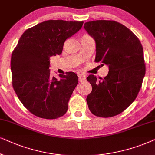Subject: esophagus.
I'll list each match as a JSON object with an SVG mask.
<instances>
[{"label": "esophagus", "mask_w": 155, "mask_h": 155, "mask_svg": "<svg viewBox=\"0 0 155 155\" xmlns=\"http://www.w3.org/2000/svg\"><path fill=\"white\" fill-rule=\"evenodd\" d=\"M78 78H79V81H85V79H86V77H85V76L84 75V74H79V75H78Z\"/></svg>", "instance_id": "1"}]
</instances>
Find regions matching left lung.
Instances as JSON below:
<instances>
[{"mask_svg": "<svg viewBox=\"0 0 155 155\" xmlns=\"http://www.w3.org/2000/svg\"><path fill=\"white\" fill-rule=\"evenodd\" d=\"M84 29L95 40L96 62L108 66L104 79L91 74L92 91L86 98L96 116L113 117L124 111L137 97L145 74L142 44L134 33L113 20H94Z\"/></svg>", "mask_w": 155, "mask_h": 155, "instance_id": "obj_1", "label": "left lung"}]
</instances>
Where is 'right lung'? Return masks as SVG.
Segmentation results:
<instances>
[{
  "mask_svg": "<svg viewBox=\"0 0 155 155\" xmlns=\"http://www.w3.org/2000/svg\"><path fill=\"white\" fill-rule=\"evenodd\" d=\"M84 22L50 20L28 29L11 56L14 91L33 115L45 119L63 116L79 79L74 72L51 77L50 57L61 54L64 43L81 28Z\"/></svg>",
  "mask_w": 155,
  "mask_h": 155,
  "instance_id": "right-lung-1",
  "label": "right lung"
}]
</instances>
